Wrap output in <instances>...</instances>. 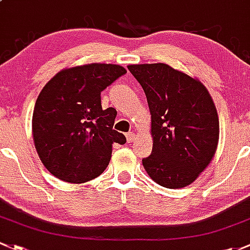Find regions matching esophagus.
<instances>
[{"label": "esophagus", "instance_id": "34e87169", "mask_svg": "<svg viewBox=\"0 0 250 250\" xmlns=\"http://www.w3.org/2000/svg\"><path fill=\"white\" fill-rule=\"evenodd\" d=\"M126 138H127V143H132L136 138L135 132H127L126 133Z\"/></svg>", "mask_w": 250, "mask_h": 250}]
</instances>
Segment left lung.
<instances>
[{"mask_svg":"<svg viewBox=\"0 0 250 250\" xmlns=\"http://www.w3.org/2000/svg\"><path fill=\"white\" fill-rule=\"evenodd\" d=\"M151 114L153 150L142 160L154 182L168 189L191 184L217 150L219 119L205 85L166 63L130 65Z\"/></svg>","mask_w":250,"mask_h":250,"instance_id":"1","label":"left lung"}]
</instances>
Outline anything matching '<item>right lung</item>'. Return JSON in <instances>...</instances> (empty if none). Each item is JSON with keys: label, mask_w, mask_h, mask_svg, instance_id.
Wrapping results in <instances>:
<instances>
[{"label": "right lung", "mask_w": 250, "mask_h": 250, "mask_svg": "<svg viewBox=\"0 0 250 250\" xmlns=\"http://www.w3.org/2000/svg\"><path fill=\"white\" fill-rule=\"evenodd\" d=\"M125 73L119 65L89 63L62 69L42 89L33 109V142L56 178H96L109 164L112 144L126 142L113 130L117 110L101 106V92Z\"/></svg>", "instance_id": "1"}]
</instances>
